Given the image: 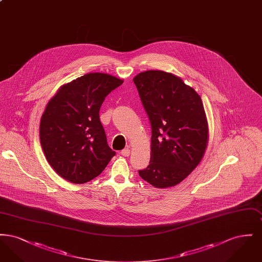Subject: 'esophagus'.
Here are the masks:
<instances>
[{"mask_svg": "<svg viewBox=\"0 0 262 262\" xmlns=\"http://www.w3.org/2000/svg\"><path fill=\"white\" fill-rule=\"evenodd\" d=\"M121 154H122L123 156H125V157H127V156H129V154H130V150L128 149V148H125V149H123L121 151Z\"/></svg>", "mask_w": 262, "mask_h": 262, "instance_id": "obj_1", "label": "esophagus"}]
</instances>
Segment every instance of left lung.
I'll return each instance as SVG.
<instances>
[{"mask_svg":"<svg viewBox=\"0 0 262 262\" xmlns=\"http://www.w3.org/2000/svg\"><path fill=\"white\" fill-rule=\"evenodd\" d=\"M152 129L151 158L139 176L158 188L174 187L200 164L208 124L200 95L177 75L146 71L134 78Z\"/></svg>","mask_w":262,"mask_h":262,"instance_id":"1","label":"left lung"}]
</instances>
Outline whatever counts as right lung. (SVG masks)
Wrapping results in <instances>:
<instances>
[{
    "label": "right lung",
    "mask_w": 262,
    "mask_h": 262,
    "mask_svg": "<svg viewBox=\"0 0 262 262\" xmlns=\"http://www.w3.org/2000/svg\"><path fill=\"white\" fill-rule=\"evenodd\" d=\"M123 80L91 73L63 84L48 102L40 121L45 157L62 179L84 184L99 176L115 156L99 119L105 97Z\"/></svg>",
    "instance_id": "right-lung-1"
}]
</instances>
